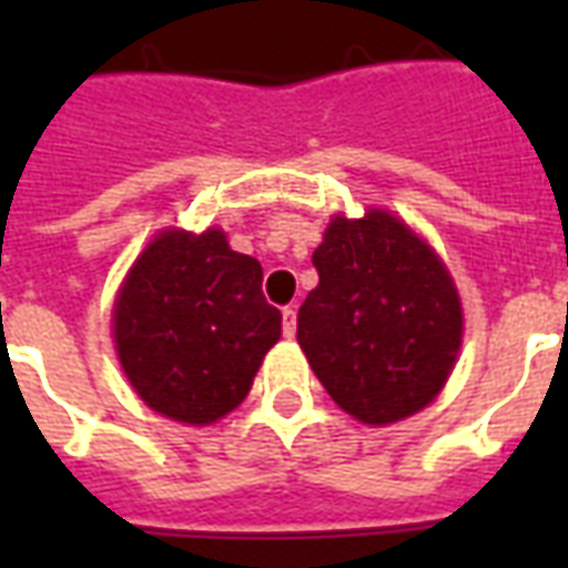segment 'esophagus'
<instances>
[{
    "label": "esophagus",
    "instance_id": "34e87169",
    "mask_svg": "<svg viewBox=\"0 0 568 568\" xmlns=\"http://www.w3.org/2000/svg\"><path fill=\"white\" fill-rule=\"evenodd\" d=\"M295 332H297L295 307H285L283 310V334H285V337H295Z\"/></svg>",
    "mask_w": 568,
    "mask_h": 568
}]
</instances>
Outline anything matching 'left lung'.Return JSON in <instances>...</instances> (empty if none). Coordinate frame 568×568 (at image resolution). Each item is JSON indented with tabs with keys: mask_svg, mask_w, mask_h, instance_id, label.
Masks as SVG:
<instances>
[{
	"mask_svg": "<svg viewBox=\"0 0 568 568\" xmlns=\"http://www.w3.org/2000/svg\"><path fill=\"white\" fill-rule=\"evenodd\" d=\"M320 285L297 344L346 414L386 426L440 393L463 344V307L438 255L395 215L334 219L313 252Z\"/></svg>",
	"mask_w": 568,
	"mask_h": 568,
	"instance_id": "8db88e82",
	"label": "left lung"
}]
</instances>
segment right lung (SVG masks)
I'll return each mask as SVG.
<instances>
[{
  "mask_svg": "<svg viewBox=\"0 0 568 568\" xmlns=\"http://www.w3.org/2000/svg\"><path fill=\"white\" fill-rule=\"evenodd\" d=\"M283 313L261 292V264L222 231H163L133 264L115 304V344L128 381L158 414L212 423L252 389Z\"/></svg>",
  "mask_w": 568,
  "mask_h": 568,
  "instance_id": "add662e5",
  "label": "right lung"
}]
</instances>
